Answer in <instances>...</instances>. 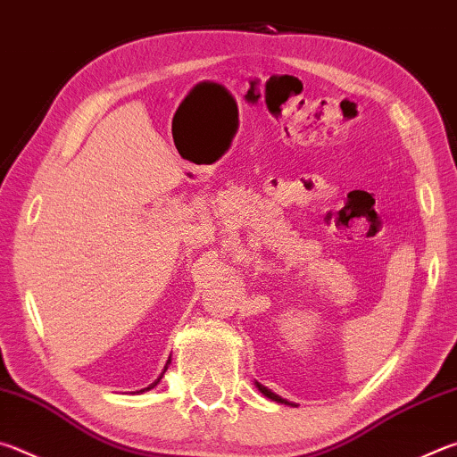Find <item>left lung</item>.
I'll list each match as a JSON object with an SVG mask.
<instances>
[{"instance_id": "left-lung-1", "label": "left lung", "mask_w": 457, "mask_h": 457, "mask_svg": "<svg viewBox=\"0 0 457 457\" xmlns=\"http://www.w3.org/2000/svg\"><path fill=\"white\" fill-rule=\"evenodd\" d=\"M256 383V386H258V391L262 393V395L264 397H268V399H272V401H276V403H284V405H290V407H296L294 403H290L288 399H284V397H280V395H276V393L272 391V389H268V386H264L262 383H258V381H253Z\"/></svg>"}]
</instances>
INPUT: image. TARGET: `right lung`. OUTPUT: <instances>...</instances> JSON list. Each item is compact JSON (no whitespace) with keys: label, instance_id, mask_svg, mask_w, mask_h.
Listing matches in <instances>:
<instances>
[{"label":"right lung","instance_id":"right-lung-1","mask_svg":"<svg viewBox=\"0 0 457 457\" xmlns=\"http://www.w3.org/2000/svg\"><path fill=\"white\" fill-rule=\"evenodd\" d=\"M169 365H171V357H169V359H167V362H165V367H163V370H161V375H159L157 378H154V383H151L149 386H145V389H141V391H137V395H141V393H145V391H151V389H153V386H157V385H159V381H161V378H163V375H165V370L169 369Z\"/></svg>","mask_w":457,"mask_h":457}]
</instances>
